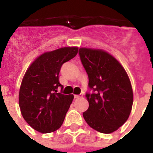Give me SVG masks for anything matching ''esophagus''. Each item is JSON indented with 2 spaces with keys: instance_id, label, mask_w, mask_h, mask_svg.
I'll return each mask as SVG.
<instances>
[{
  "instance_id": "esophagus-1",
  "label": "esophagus",
  "mask_w": 153,
  "mask_h": 153,
  "mask_svg": "<svg viewBox=\"0 0 153 153\" xmlns=\"http://www.w3.org/2000/svg\"><path fill=\"white\" fill-rule=\"evenodd\" d=\"M83 97V95H74V98L75 99H79Z\"/></svg>"
}]
</instances>
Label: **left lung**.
<instances>
[{
    "mask_svg": "<svg viewBox=\"0 0 153 153\" xmlns=\"http://www.w3.org/2000/svg\"><path fill=\"white\" fill-rule=\"evenodd\" d=\"M79 56L88 74L89 87L95 93L86 95L89 108L83 113L86 123L102 133H112L126 123L132 107L130 79L121 63L101 49L81 47Z\"/></svg>",
    "mask_w": 153,
    "mask_h": 153,
    "instance_id": "left-lung-1",
    "label": "left lung"
}]
</instances>
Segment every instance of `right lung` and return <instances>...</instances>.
<instances>
[{
	"label": "right lung",
	"instance_id": "1",
	"mask_svg": "<svg viewBox=\"0 0 153 153\" xmlns=\"http://www.w3.org/2000/svg\"><path fill=\"white\" fill-rule=\"evenodd\" d=\"M77 47H65L42 53L27 70L19 91L21 114L33 129L41 133L57 130L62 126L74 95L57 93L59 73L65 62L78 53Z\"/></svg>",
	"mask_w": 153,
	"mask_h": 153
}]
</instances>
